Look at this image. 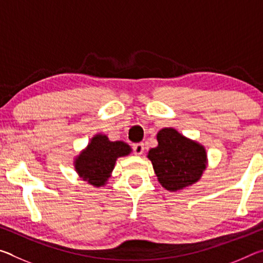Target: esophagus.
I'll return each instance as SVG.
<instances>
[{
    "label": "esophagus",
    "instance_id": "obj_1",
    "mask_svg": "<svg viewBox=\"0 0 263 263\" xmlns=\"http://www.w3.org/2000/svg\"><path fill=\"white\" fill-rule=\"evenodd\" d=\"M132 149H133V153H135L136 155H141L145 151V146H144V144H142V142H139V144L133 145Z\"/></svg>",
    "mask_w": 263,
    "mask_h": 263
}]
</instances>
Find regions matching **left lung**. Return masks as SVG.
Segmentation results:
<instances>
[{
  "label": "left lung",
  "instance_id": "8db88e82",
  "mask_svg": "<svg viewBox=\"0 0 263 263\" xmlns=\"http://www.w3.org/2000/svg\"><path fill=\"white\" fill-rule=\"evenodd\" d=\"M157 138L159 145L149 149L148 159L163 188L176 191L197 182L206 166L203 146L171 127L162 128Z\"/></svg>",
  "mask_w": 263,
  "mask_h": 263
}]
</instances>
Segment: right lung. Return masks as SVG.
I'll return each mask as SVG.
<instances>
[{
    "label": "right lung",
    "mask_w": 263,
    "mask_h": 263,
    "mask_svg": "<svg viewBox=\"0 0 263 263\" xmlns=\"http://www.w3.org/2000/svg\"><path fill=\"white\" fill-rule=\"evenodd\" d=\"M131 152L130 146L123 141H109L106 136H95L86 151L75 161L80 176L95 186L103 185L110 177L116 160Z\"/></svg>",
    "instance_id": "add662e5"
}]
</instances>
